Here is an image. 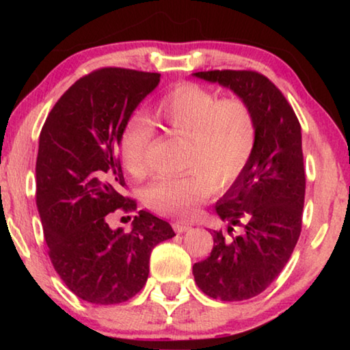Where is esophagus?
I'll list each match as a JSON object with an SVG mask.
<instances>
[{"label": "esophagus", "instance_id": "34e87169", "mask_svg": "<svg viewBox=\"0 0 350 350\" xmlns=\"http://www.w3.org/2000/svg\"><path fill=\"white\" fill-rule=\"evenodd\" d=\"M173 228H174V232L177 234H182V233H185V232H188L189 228H191V224L182 222V221H176V222H173Z\"/></svg>", "mask_w": 350, "mask_h": 350}]
</instances>
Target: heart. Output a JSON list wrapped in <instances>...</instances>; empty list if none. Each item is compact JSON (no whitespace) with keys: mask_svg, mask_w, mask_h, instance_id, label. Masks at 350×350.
I'll use <instances>...</instances> for the list:
<instances>
[{"mask_svg":"<svg viewBox=\"0 0 350 350\" xmlns=\"http://www.w3.org/2000/svg\"><path fill=\"white\" fill-rule=\"evenodd\" d=\"M165 131L187 139L179 176L161 177L145 189L146 206L159 215L193 217L213 189L222 191L239 179L256 148L258 122L244 97L219 94L198 83H179L154 106ZM154 129L144 116L129 117L118 150L135 179L148 174L146 154Z\"/></svg>","mask_w":350,"mask_h":350,"instance_id":"obj_1","label":"heart"}]
</instances>
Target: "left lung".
I'll return each mask as SVG.
<instances>
[{
	"label": "left lung",
	"instance_id": "obj_1",
	"mask_svg": "<svg viewBox=\"0 0 350 350\" xmlns=\"http://www.w3.org/2000/svg\"><path fill=\"white\" fill-rule=\"evenodd\" d=\"M194 77L230 88L256 114V148L244 173L217 200L216 213L241 233L213 230L210 256L193 265L198 287L210 298L242 301L264 292L281 273L303 222L306 171L301 125L267 77L254 70H205Z\"/></svg>",
	"mask_w": 350,
	"mask_h": 350
}]
</instances>
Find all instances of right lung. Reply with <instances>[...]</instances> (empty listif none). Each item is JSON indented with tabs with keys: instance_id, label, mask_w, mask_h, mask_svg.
I'll return each instance as SVG.
<instances>
[{
	"instance_id": "1",
	"label": "right lung",
	"mask_w": 350,
	"mask_h": 350,
	"mask_svg": "<svg viewBox=\"0 0 350 350\" xmlns=\"http://www.w3.org/2000/svg\"><path fill=\"white\" fill-rule=\"evenodd\" d=\"M161 74L103 68L81 77L47 116L37 156V206L49 258L70 292L92 304H118L144 288L152 248L174 236L150 211L125 233L109 213L137 208L123 196L122 129L156 90Z\"/></svg>"
}]
</instances>
